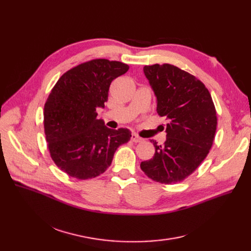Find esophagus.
Returning a JSON list of instances; mask_svg holds the SVG:
<instances>
[{"instance_id": "34e87169", "label": "esophagus", "mask_w": 251, "mask_h": 251, "mask_svg": "<svg viewBox=\"0 0 251 251\" xmlns=\"http://www.w3.org/2000/svg\"><path fill=\"white\" fill-rule=\"evenodd\" d=\"M130 139H132V141L134 143H141V142L144 141V139L139 137L137 134H132V137H130Z\"/></svg>"}]
</instances>
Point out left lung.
Returning <instances> with one entry per match:
<instances>
[{
    "label": "left lung",
    "mask_w": 251,
    "mask_h": 251,
    "mask_svg": "<svg viewBox=\"0 0 251 251\" xmlns=\"http://www.w3.org/2000/svg\"><path fill=\"white\" fill-rule=\"evenodd\" d=\"M144 74L156 96L157 113L168 124L163 145L150 141L155 154L141 162V170L161 184L182 182L209 153L218 125L216 107L204 83L175 65H146Z\"/></svg>",
    "instance_id": "left-lung-1"
}]
</instances>
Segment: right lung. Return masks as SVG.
Masks as SVG:
<instances>
[{"label":"right lung","mask_w":251,"mask_h":251,"mask_svg":"<svg viewBox=\"0 0 251 251\" xmlns=\"http://www.w3.org/2000/svg\"><path fill=\"white\" fill-rule=\"evenodd\" d=\"M127 70L123 62L94 59L66 71L52 89L44 108L45 135L53 161L69 176H100L132 137L127 128L107 127L96 112L108 100L111 81Z\"/></svg>","instance_id":"1"}]
</instances>
